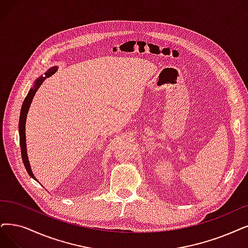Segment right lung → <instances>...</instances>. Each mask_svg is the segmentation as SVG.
<instances>
[{
	"instance_id": "1",
	"label": "right lung",
	"mask_w": 248,
	"mask_h": 248,
	"mask_svg": "<svg viewBox=\"0 0 248 248\" xmlns=\"http://www.w3.org/2000/svg\"><path fill=\"white\" fill-rule=\"evenodd\" d=\"M57 71V67H52L51 69H48L47 72L46 73V76H41L37 80L35 81V84L33 88H31L29 93H27L25 100L23 102L22 108H21V112H20V119H19V135H20V148H21V156H22V161L25 166V169L28 172V174L32 177L33 179H35L34 175L31 172V165H29V161L27 157V152H26V142H25V122H26V116L28 113V108L31 107V104L32 102V98L39 88V86L42 85V83L45 81V79L53 75ZM36 180V179H35Z\"/></svg>"
}]
</instances>
